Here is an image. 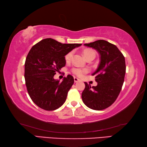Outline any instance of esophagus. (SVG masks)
<instances>
[{
    "mask_svg": "<svg viewBox=\"0 0 147 147\" xmlns=\"http://www.w3.org/2000/svg\"><path fill=\"white\" fill-rule=\"evenodd\" d=\"M74 82L76 83V82H78L80 81V80L78 78H76V77H74Z\"/></svg>",
    "mask_w": 147,
    "mask_h": 147,
    "instance_id": "1",
    "label": "esophagus"
}]
</instances>
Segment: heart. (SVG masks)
<instances>
[{"mask_svg":"<svg viewBox=\"0 0 147 147\" xmlns=\"http://www.w3.org/2000/svg\"><path fill=\"white\" fill-rule=\"evenodd\" d=\"M73 54V52H69V53L66 54L65 56V61L67 62H69L71 60ZM83 54L86 59L90 58V57H94V58H95V56H96L95 52L91 49L84 50L83 52ZM88 71H89L88 69H81V68H77V67H74L72 69V72H73V73L74 74H75L76 76H80V77L82 76L84 74L88 73Z\"/></svg>","mask_w":147,"mask_h":147,"instance_id":"b5f03b06","label":"heart"}]
</instances>
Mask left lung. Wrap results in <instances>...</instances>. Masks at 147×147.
I'll return each mask as SVG.
<instances>
[{"mask_svg": "<svg viewBox=\"0 0 147 147\" xmlns=\"http://www.w3.org/2000/svg\"><path fill=\"white\" fill-rule=\"evenodd\" d=\"M84 45L95 49L100 54V63L92 74L95 76L96 86L85 82L82 93L84 103L94 110H102L116 100L123 85L126 73L125 59L115 45L98 40Z\"/></svg>", "mask_w": 147, "mask_h": 147, "instance_id": "left-lung-1", "label": "left lung"}]
</instances>
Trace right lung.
I'll list each match as a JSON object with an SVG mask.
<instances>
[{
  "mask_svg": "<svg viewBox=\"0 0 147 147\" xmlns=\"http://www.w3.org/2000/svg\"><path fill=\"white\" fill-rule=\"evenodd\" d=\"M81 45L47 38L32 47L24 64V78L30 97L39 108L55 110L65 102L74 84L73 77L69 74L59 82L54 76L65 65V56Z\"/></svg>",
  "mask_w": 147,
  "mask_h": 147,
  "instance_id": "add662e5",
  "label": "right lung"
}]
</instances>
